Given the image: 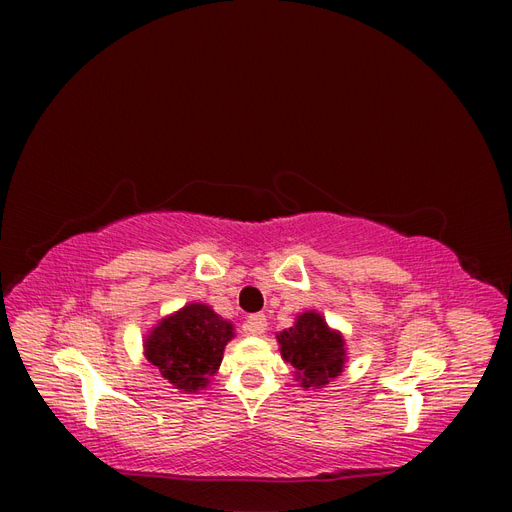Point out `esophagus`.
Listing matches in <instances>:
<instances>
[{
	"mask_svg": "<svg viewBox=\"0 0 512 512\" xmlns=\"http://www.w3.org/2000/svg\"><path fill=\"white\" fill-rule=\"evenodd\" d=\"M243 331H245V335H252V337L262 335L267 331V316L265 314H252L250 318L245 320Z\"/></svg>",
	"mask_w": 512,
	"mask_h": 512,
	"instance_id": "1",
	"label": "esophagus"
}]
</instances>
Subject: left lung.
Returning a JSON list of instances; mask_svg holds the SVG:
<instances>
[{"label":"left lung","instance_id":"left-lung-1","mask_svg":"<svg viewBox=\"0 0 512 512\" xmlns=\"http://www.w3.org/2000/svg\"><path fill=\"white\" fill-rule=\"evenodd\" d=\"M282 359L292 365L294 380L303 389H324L333 378L342 376L348 363V348L342 331L316 309L297 314L290 329L275 333Z\"/></svg>","mask_w":512,"mask_h":512}]
</instances>
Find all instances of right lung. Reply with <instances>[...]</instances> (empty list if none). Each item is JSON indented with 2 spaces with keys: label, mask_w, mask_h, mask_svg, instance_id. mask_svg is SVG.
Returning a JSON list of instances; mask_svg holds the SVG:
<instances>
[{
  "label": "right lung",
  "mask_w": 512,
  "mask_h": 512,
  "mask_svg": "<svg viewBox=\"0 0 512 512\" xmlns=\"http://www.w3.org/2000/svg\"><path fill=\"white\" fill-rule=\"evenodd\" d=\"M235 324L207 303H185L153 324L143 339V354L179 393L205 391L218 374Z\"/></svg>",
  "instance_id": "right-lung-1"
}]
</instances>
